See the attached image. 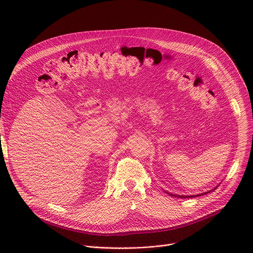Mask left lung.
I'll list each match as a JSON object with an SVG mask.
<instances>
[{"label": "left lung", "instance_id": "8db88e82", "mask_svg": "<svg viewBox=\"0 0 253 253\" xmlns=\"http://www.w3.org/2000/svg\"><path fill=\"white\" fill-rule=\"evenodd\" d=\"M171 196H175V197H180V198H188V197H193V196H180V195H173V194H170ZM198 196V195H197Z\"/></svg>", "mask_w": 253, "mask_h": 253}]
</instances>
